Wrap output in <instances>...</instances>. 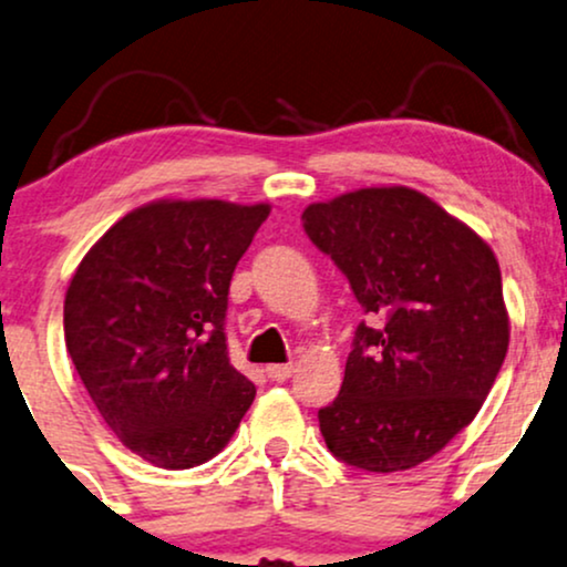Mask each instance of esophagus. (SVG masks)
Wrapping results in <instances>:
<instances>
[{
  "mask_svg": "<svg viewBox=\"0 0 567 567\" xmlns=\"http://www.w3.org/2000/svg\"><path fill=\"white\" fill-rule=\"evenodd\" d=\"M265 373H268V379L270 381H286V379H291V375H295V365H268L265 368Z\"/></svg>",
  "mask_w": 567,
  "mask_h": 567,
  "instance_id": "1",
  "label": "esophagus"
}]
</instances>
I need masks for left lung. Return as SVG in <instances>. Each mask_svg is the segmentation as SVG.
Wrapping results in <instances>:
<instances>
[{
	"label": "left lung",
	"mask_w": 567,
	"mask_h": 567,
	"mask_svg": "<svg viewBox=\"0 0 567 567\" xmlns=\"http://www.w3.org/2000/svg\"><path fill=\"white\" fill-rule=\"evenodd\" d=\"M302 220L373 318L358 326L339 396L318 412L328 450L370 473L421 465L478 415L505 362L497 257L408 186L316 202Z\"/></svg>",
	"instance_id": "obj_1"
}]
</instances>
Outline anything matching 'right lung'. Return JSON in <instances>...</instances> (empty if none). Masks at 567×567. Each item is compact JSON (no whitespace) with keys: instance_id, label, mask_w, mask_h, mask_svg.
Instances as JSON below:
<instances>
[{"instance_id":"add662e5","label":"right lung","mask_w":567,"mask_h":567,"mask_svg":"<svg viewBox=\"0 0 567 567\" xmlns=\"http://www.w3.org/2000/svg\"><path fill=\"white\" fill-rule=\"evenodd\" d=\"M270 205L157 199L86 251L65 347L104 423L146 463L184 471L230 442L255 383L230 365L228 286Z\"/></svg>"}]
</instances>
